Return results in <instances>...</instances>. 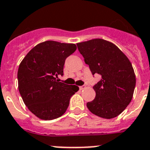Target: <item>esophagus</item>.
Segmentation results:
<instances>
[{"label": "esophagus", "mask_w": 150, "mask_h": 150, "mask_svg": "<svg viewBox=\"0 0 150 150\" xmlns=\"http://www.w3.org/2000/svg\"><path fill=\"white\" fill-rule=\"evenodd\" d=\"M79 90H83L84 88H86V86H79Z\"/></svg>", "instance_id": "1"}]
</instances>
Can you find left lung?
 I'll return each instance as SVG.
<instances>
[{
    "instance_id": "obj_1",
    "label": "left lung",
    "mask_w": 150,
    "mask_h": 150,
    "mask_svg": "<svg viewBox=\"0 0 150 150\" xmlns=\"http://www.w3.org/2000/svg\"><path fill=\"white\" fill-rule=\"evenodd\" d=\"M76 45L92 74L102 76L93 87L96 97L87 103L88 108L105 119L118 116L130 103L134 94L136 79L132 63L115 44L102 38Z\"/></svg>"
}]
</instances>
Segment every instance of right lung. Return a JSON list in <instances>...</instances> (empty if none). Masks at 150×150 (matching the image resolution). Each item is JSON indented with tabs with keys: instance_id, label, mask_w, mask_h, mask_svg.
Here are the masks:
<instances>
[{
	"instance_id": "obj_1",
	"label": "right lung",
	"mask_w": 150,
	"mask_h": 150,
	"mask_svg": "<svg viewBox=\"0 0 150 150\" xmlns=\"http://www.w3.org/2000/svg\"><path fill=\"white\" fill-rule=\"evenodd\" d=\"M75 44L46 41L34 47L19 64L18 90L28 109L39 119L50 120L64 114L79 87L59 82L66 58Z\"/></svg>"
}]
</instances>
